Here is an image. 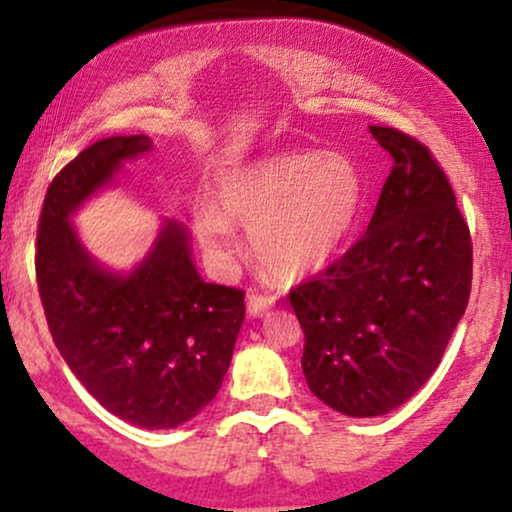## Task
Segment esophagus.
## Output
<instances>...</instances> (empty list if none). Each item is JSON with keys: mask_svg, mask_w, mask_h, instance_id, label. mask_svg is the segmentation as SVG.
<instances>
[{"mask_svg": "<svg viewBox=\"0 0 512 512\" xmlns=\"http://www.w3.org/2000/svg\"><path fill=\"white\" fill-rule=\"evenodd\" d=\"M276 298L274 296H267V293H250L248 296V310L252 317H260L262 313H267L269 308H272Z\"/></svg>", "mask_w": 512, "mask_h": 512, "instance_id": "esophagus-1", "label": "esophagus"}]
</instances>
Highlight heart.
<instances>
[{"label":"heart","instance_id":"b5f03b06","mask_svg":"<svg viewBox=\"0 0 512 512\" xmlns=\"http://www.w3.org/2000/svg\"><path fill=\"white\" fill-rule=\"evenodd\" d=\"M363 197L366 182L349 156L286 151L231 170L221 182V209L199 211L195 228L204 248L231 257L238 223L269 272L298 279L339 255Z\"/></svg>","mask_w":512,"mask_h":512}]
</instances>
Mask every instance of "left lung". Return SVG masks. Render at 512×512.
Listing matches in <instances>:
<instances>
[{
  "instance_id": "1",
  "label": "left lung",
  "mask_w": 512,
  "mask_h": 512,
  "mask_svg": "<svg viewBox=\"0 0 512 512\" xmlns=\"http://www.w3.org/2000/svg\"><path fill=\"white\" fill-rule=\"evenodd\" d=\"M370 134L392 170L366 236L289 293L310 392L356 419L424 387L472 291V238L448 175L409 134L380 125Z\"/></svg>"
}]
</instances>
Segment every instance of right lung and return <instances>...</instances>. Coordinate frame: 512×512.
I'll list each match as a JSON object with an SVG mask.
<instances>
[{
	"label": "right lung",
	"instance_id": "1",
	"mask_svg": "<svg viewBox=\"0 0 512 512\" xmlns=\"http://www.w3.org/2000/svg\"><path fill=\"white\" fill-rule=\"evenodd\" d=\"M146 151V134L108 137L55 175L38 221L35 279L52 342L81 385L110 414L156 431L185 424L216 397L245 293L197 274L178 221L163 223L129 274L103 269L81 245L69 216Z\"/></svg>",
	"mask_w": 512,
	"mask_h": 512
}]
</instances>
